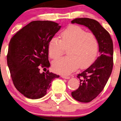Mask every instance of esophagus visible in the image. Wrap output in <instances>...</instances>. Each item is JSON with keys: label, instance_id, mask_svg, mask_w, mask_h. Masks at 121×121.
<instances>
[{"label": "esophagus", "instance_id": "obj_1", "mask_svg": "<svg viewBox=\"0 0 121 121\" xmlns=\"http://www.w3.org/2000/svg\"><path fill=\"white\" fill-rule=\"evenodd\" d=\"M61 77L63 78H65V79H69V78H70V76H64V75H62Z\"/></svg>", "mask_w": 121, "mask_h": 121}]
</instances>
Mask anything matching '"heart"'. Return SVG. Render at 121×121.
Here are the masks:
<instances>
[{
  "instance_id": "obj_1",
  "label": "heart",
  "mask_w": 121,
  "mask_h": 121,
  "mask_svg": "<svg viewBox=\"0 0 121 121\" xmlns=\"http://www.w3.org/2000/svg\"><path fill=\"white\" fill-rule=\"evenodd\" d=\"M67 49L68 56L52 62V69L57 73L69 75L78 67L90 66L97 57L99 42L93 34L87 33L79 26L72 25L64 30L60 39L54 37L48 44L49 56L57 59Z\"/></svg>"
}]
</instances>
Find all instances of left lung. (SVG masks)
Listing matches in <instances>:
<instances>
[{
    "instance_id": "obj_1",
    "label": "left lung",
    "mask_w": 121,
    "mask_h": 121,
    "mask_svg": "<svg viewBox=\"0 0 121 121\" xmlns=\"http://www.w3.org/2000/svg\"><path fill=\"white\" fill-rule=\"evenodd\" d=\"M87 27L97 38L99 56L84 71L77 75L80 79L78 89L71 92L74 99L81 102H89L104 90L113 69V41L108 32L97 21L86 17L71 21Z\"/></svg>"
}]
</instances>
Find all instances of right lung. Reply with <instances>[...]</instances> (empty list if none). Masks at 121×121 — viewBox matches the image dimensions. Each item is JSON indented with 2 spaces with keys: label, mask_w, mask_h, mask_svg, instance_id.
<instances>
[{
  "label": "right lung",
  "mask_w": 121,
  "mask_h": 121,
  "mask_svg": "<svg viewBox=\"0 0 121 121\" xmlns=\"http://www.w3.org/2000/svg\"><path fill=\"white\" fill-rule=\"evenodd\" d=\"M61 26L51 21H33L11 38L8 66L15 88L26 97H44L52 80L59 77L49 70L40 73V68L50 66L48 44Z\"/></svg>",
  "instance_id": "right-lung-1"
}]
</instances>
